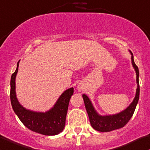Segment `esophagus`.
<instances>
[{
	"instance_id": "34e87169",
	"label": "esophagus",
	"mask_w": 150,
	"mask_h": 150,
	"mask_svg": "<svg viewBox=\"0 0 150 150\" xmlns=\"http://www.w3.org/2000/svg\"><path fill=\"white\" fill-rule=\"evenodd\" d=\"M78 90L79 91H82V87H80V86H78Z\"/></svg>"
}]
</instances>
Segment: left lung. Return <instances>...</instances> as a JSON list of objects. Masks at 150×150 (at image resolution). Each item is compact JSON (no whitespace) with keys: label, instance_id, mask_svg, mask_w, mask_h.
Masks as SVG:
<instances>
[{"label":"left lung","instance_id":"8db88e82","mask_svg":"<svg viewBox=\"0 0 150 150\" xmlns=\"http://www.w3.org/2000/svg\"><path fill=\"white\" fill-rule=\"evenodd\" d=\"M132 54V63L134 68L136 71L137 75V88L136 91V96L132 103L126 108L125 110L121 112L116 113L114 115H109V116H100L96 112L92 103L90 100L89 98L87 96L83 94V98L84 100L85 106L87 111L88 117H89L90 122L91 126L94 129L101 132H108L124 127L131 118L133 116L134 112L135 111L137 105L139 98V69L138 67L135 64L134 61V57Z\"/></svg>","mask_w":150,"mask_h":150}]
</instances>
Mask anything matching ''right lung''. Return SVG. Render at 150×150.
Instances as JSON below:
<instances>
[{
  "mask_svg": "<svg viewBox=\"0 0 150 150\" xmlns=\"http://www.w3.org/2000/svg\"><path fill=\"white\" fill-rule=\"evenodd\" d=\"M18 64L11 78L10 98L12 108L23 125L30 130L43 135H57L62 132L65 126L66 116L69 101L73 95V88L66 90L58 98L54 107L47 112H35L26 109L18 102L16 95V76L18 72Z\"/></svg>",
  "mask_w": 150,
  "mask_h": 150,
  "instance_id": "right-lung-1",
  "label": "right lung"
}]
</instances>
